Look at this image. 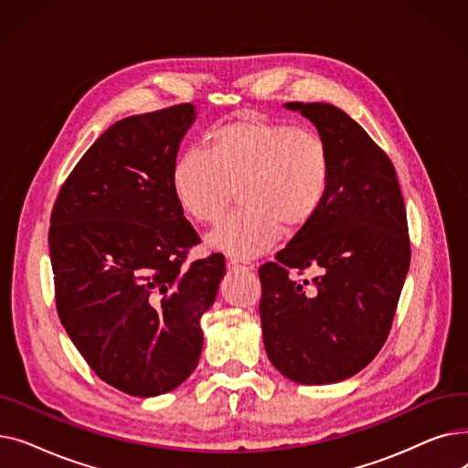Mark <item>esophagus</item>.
<instances>
[{
  "label": "esophagus",
  "mask_w": 468,
  "mask_h": 468,
  "mask_svg": "<svg viewBox=\"0 0 468 468\" xmlns=\"http://www.w3.org/2000/svg\"><path fill=\"white\" fill-rule=\"evenodd\" d=\"M228 267L231 269V271H239V269H242V271H252L254 263L244 261V260H237V258H228Z\"/></svg>",
  "instance_id": "esophagus-1"
}]
</instances>
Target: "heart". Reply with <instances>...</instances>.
<instances>
[{
	"instance_id": "obj_1",
	"label": "heart",
	"mask_w": 468,
	"mask_h": 468,
	"mask_svg": "<svg viewBox=\"0 0 468 468\" xmlns=\"http://www.w3.org/2000/svg\"><path fill=\"white\" fill-rule=\"evenodd\" d=\"M330 182L332 157L321 136L260 115L212 129L207 154L187 150L170 170L175 199L197 224H218L239 189L244 208L208 237L212 249L235 258L271 250L282 226L290 231L309 226Z\"/></svg>"
}]
</instances>
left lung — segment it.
<instances>
[{
	"instance_id": "1",
	"label": "left lung",
	"mask_w": 468,
	"mask_h": 468,
	"mask_svg": "<svg viewBox=\"0 0 468 468\" xmlns=\"http://www.w3.org/2000/svg\"><path fill=\"white\" fill-rule=\"evenodd\" d=\"M318 131L332 157L326 201L260 267L263 346L277 370L302 385L358 374L388 335L410 269L406 207L395 166L346 112L288 102ZM314 268L298 282L290 271Z\"/></svg>"
}]
</instances>
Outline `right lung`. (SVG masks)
Returning <instances> with one entry per match:
<instances>
[{"mask_svg": "<svg viewBox=\"0 0 468 468\" xmlns=\"http://www.w3.org/2000/svg\"><path fill=\"white\" fill-rule=\"evenodd\" d=\"M193 104L117 121L64 182L48 250L57 311L73 346L108 385L157 397L199 364L201 316L226 260L184 267L199 242L170 186Z\"/></svg>", "mask_w": 468, "mask_h": 468, "instance_id": "add662e5", "label": "right lung"}]
</instances>
